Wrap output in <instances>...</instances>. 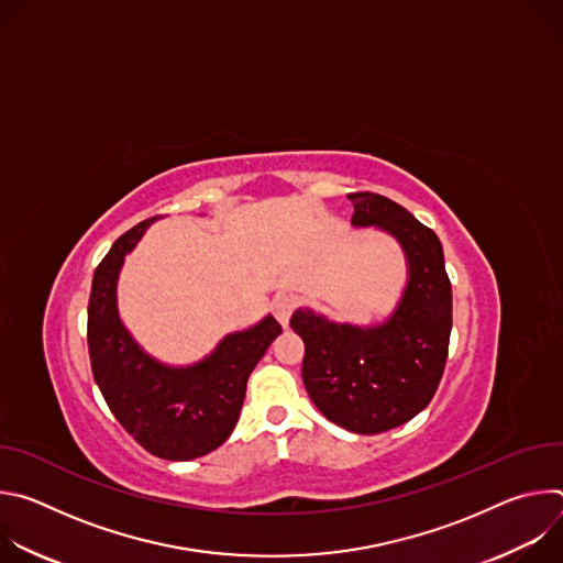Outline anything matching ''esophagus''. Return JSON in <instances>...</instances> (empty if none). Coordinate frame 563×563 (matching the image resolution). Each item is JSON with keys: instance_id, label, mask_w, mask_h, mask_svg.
<instances>
[{"instance_id": "obj_1", "label": "esophagus", "mask_w": 563, "mask_h": 563, "mask_svg": "<svg viewBox=\"0 0 563 563\" xmlns=\"http://www.w3.org/2000/svg\"><path fill=\"white\" fill-rule=\"evenodd\" d=\"M296 309V296L291 294H278L274 298V316L278 318V323L283 328L289 325V318H291V311Z\"/></svg>"}]
</instances>
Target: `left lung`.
I'll list each match as a JSON object with an SVG mask.
<instances>
[{
  "label": "left lung",
  "instance_id": "8db88e82",
  "mask_svg": "<svg viewBox=\"0 0 563 563\" xmlns=\"http://www.w3.org/2000/svg\"><path fill=\"white\" fill-rule=\"evenodd\" d=\"M354 227L389 233L406 254L408 283L378 325L336 323L298 307L291 330L305 343L302 383L332 423L378 434L415 419L443 376L452 332V285L441 240L406 207L385 196H347Z\"/></svg>",
  "mask_w": 563,
  "mask_h": 563
}]
</instances>
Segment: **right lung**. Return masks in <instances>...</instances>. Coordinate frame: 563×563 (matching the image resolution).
Listing matches in <instances>:
<instances>
[{
	"mask_svg": "<svg viewBox=\"0 0 563 563\" xmlns=\"http://www.w3.org/2000/svg\"><path fill=\"white\" fill-rule=\"evenodd\" d=\"M155 220L120 235L93 274L89 356L93 378L122 428L159 459L189 461L209 454L233 432L247 378L283 328L265 316L250 330L227 334L194 365L174 367L146 354L120 318L118 276L124 256Z\"/></svg>",
	"mask_w": 563,
	"mask_h": 563,
	"instance_id": "1",
	"label": "right lung"
}]
</instances>
